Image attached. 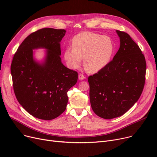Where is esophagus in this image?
Wrapping results in <instances>:
<instances>
[{
    "label": "esophagus",
    "mask_w": 157,
    "mask_h": 157,
    "mask_svg": "<svg viewBox=\"0 0 157 157\" xmlns=\"http://www.w3.org/2000/svg\"><path fill=\"white\" fill-rule=\"evenodd\" d=\"M78 78L79 80H83L85 79H86V77L83 75V74H79V76H78Z\"/></svg>",
    "instance_id": "obj_1"
}]
</instances>
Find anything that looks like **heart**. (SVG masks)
I'll list each match as a JSON object with an SVG mask.
<instances>
[{
	"label": "heart",
	"instance_id": "b5f03b06",
	"mask_svg": "<svg viewBox=\"0 0 157 157\" xmlns=\"http://www.w3.org/2000/svg\"><path fill=\"white\" fill-rule=\"evenodd\" d=\"M114 52V44L110 37L84 32L73 37L72 48L64 52V59L70 68L76 69L84 58L85 68L90 72H97L109 63Z\"/></svg>",
	"mask_w": 157,
	"mask_h": 157
}]
</instances>
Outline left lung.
<instances>
[{"instance_id":"obj_1","label":"left lung","mask_w":157,"mask_h":157,"mask_svg":"<svg viewBox=\"0 0 157 157\" xmlns=\"http://www.w3.org/2000/svg\"><path fill=\"white\" fill-rule=\"evenodd\" d=\"M120 46L104 68L88 77L90 101L101 118L112 119L128 111L141 96L146 63L141 49L125 32L117 30Z\"/></svg>"}]
</instances>
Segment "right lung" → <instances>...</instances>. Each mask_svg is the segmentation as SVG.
Masks as SVG:
<instances>
[{
	"label": "right lung",
	"mask_w": 157,
	"mask_h": 157,
	"mask_svg": "<svg viewBox=\"0 0 157 157\" xmlns=\"http://www.w3.org/2000/svg\"><path fill=\"white\" fill-rule=\"evenodd\" d=\"M64 29L44 28L32 33L18 47L11 65L14 92L18 101L32 116L50 120L64 112L67 92L78 81V72L61 62L60 41ZM47 49L42 63L33 49Z\"/></svg>",
	"instance_id": "obj_1"
}]
</instances>
